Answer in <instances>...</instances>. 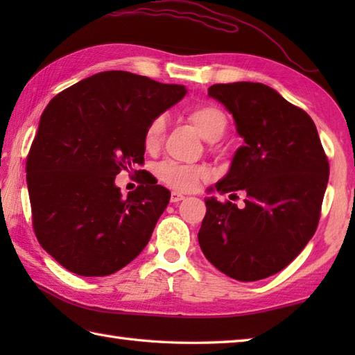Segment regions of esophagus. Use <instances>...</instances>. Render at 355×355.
Segmentation results:
<instances>
[{
  "label": "esophagus",
  "mask_w": 355,
  "mask_h": 355,
  "mask_svg": "<svg viewBox=\"0 0 355 355\" xmlns=\"http://www.w3.org/2000/svg\"><path fill=\"white\" fill-rule=\"evenodd\" d=\"M183 200H184V195L178 193V192H172L171 193V202H180V201H183Z\"/></svg>",
  "instance_id": "obj_1"
}]
</instances>
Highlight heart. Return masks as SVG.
Returning a JSON list of instances; mask_svg holds the SVG:
<instances>
[{"instance_id":"obj_1","label":"heart","mask_w":355,"mask_h":355,"mask_svg":"<svg viewBox=\"0 0 355 355\" xmlns=\"http://www.w3.org/2000/svg\"><path fill=\"white\" fill-rule=\"evenodd\" d=\"M192 123L197 128L201 137L214 143L220 140L227 130V117L224 111L214 105H202L191 112ZM166 132V117L158 116L150 122L145 131V146L148 149L157 148L163 141ZM155 173L162 183L168 184L175 191L191 192L197 189L200 180L207 175L205 168L191 166L172 160H166L157 166Z\"/></svg>"}]
</instances>
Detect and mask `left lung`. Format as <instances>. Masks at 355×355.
Segmentation results:
<instances>
[{"instance_id": "8db88e82", "label": "left lung", "mask_w": 355, "mask_h": 355, "mask_svg": "<svg viewBox=\"0 0 355 355\" xmlns=\"http://www.w3.org/2000/svg\"><path fill=\"white\" fill-rule=\"evenodd\" d=\"M209 96L233 116L245 143L215 189L244 191L247 198L243 209L205 198L198 243L224 275L259 281L284 270L313 238L328 184V158L313 119L271 87L215 84Z\"/></svg>"}]
</instances>
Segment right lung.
<instances>
[{
  "mask_svg": "<svg viewBox=\"0 0 355 355\" xmlns=\"http://www.w3.org/2000/svg\"><path fill=\"white\" fill-rule=\"evenodd\" d=\"M183 85L103 71L53 97L27 157L36 238L79 276H108L137 258L171 192L139 182L123 198L114 180L145 162V131L186 96Z\"/></svg>",
  "mask_w": 355,
  "mask_h": 355,
  "instance_id": "1",
  "label": "right lung"
}]
</instances>
